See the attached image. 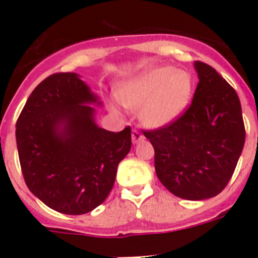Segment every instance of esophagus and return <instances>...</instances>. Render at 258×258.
I'll return each instance as SVG.
<instances>
[{
  "label": "esophagus",
  "mask_w": 258,
  "mask_h": 258,
  "mask_svg": "<svg viewBox=\"0 0 258 258\" xmlns=\"http://www.w3.org/2000/svg\"><path fill=\"white\" fill-rule=\"evenodd\" d=\"M142 140H143V134L141 133L140 131L133 129V132H132V141H133V143H138Z\"/></svg>",
  "instance_id": "1"
}]
</instances>
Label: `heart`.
Listing matches in <instances>:
<instances>
[{
  "mask_svg": "<svg viewBox=\"0 0 258 258\" xmlns=\"http://www.w3.org/2000/svg\"><path fill=\"white\" fill-rule=\"evenodd\" d=\"M194 80L188 72L173 67L145 71L118 90L117 98L127 108L142 109V120L151 127L175 121L191 102Z\"/></svg>",
  "mask_w": 258,
  "mask_h": 258,
  "instance_id": "1",
  "label": "heart"
}]
</instances>
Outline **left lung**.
<instances>
[{
    "instance_id": "obj_1",
    "label": "left lung",
    "mask_w": 258,
    "mask_h": 258,
    "mask_svg": "<svg viewBox=\"0 0 258 258\" xmlns=\"http://www.w3.org/2000/svg\"><path fill=\"white\" fill-rule=\"evenodd\" d=\"M192 102L172 124L143 131L155 150L157 178L175 197L213 198L231 179L245 142L239 97L207 63L195 61Z\"/></svg>"
}]
</instances>
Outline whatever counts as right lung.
Instances as JSON below:
<instances>
[{
  "label": "right lung",
  "instance_id": "add662e5",
  "mask_svg": "<svg viewBox=\"0 0 258 258\" xmlns=\"http://www.w3.org/2000/svg\"><path fill=\"white\" fill-rule=\"evenodd\" d=\"M83 80L58 72L32 92L17 121L20 168L29 191L64 214L93 211L108 197L118 163L131 151L132 129L94 122L95 102Z\"/></svg>",
  "mask_w": 258,
  "mask_h": 258
}]
</instances>
